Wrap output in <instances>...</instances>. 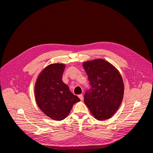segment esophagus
<instances>
[{"mask_svg":"<svg viewBox=\"0 0 153 153\" xmlns=\"http://www.w3.org/2000/svg\"><path fill=\"white\" fill-rule=\"evenodd\" d=\"M78 97H79V98L80 99L81 101H82L83 100H84V98H83V95L82 94H79V95H78Z\"/></svg>","mask_w":153,"mask_h":153,"instance_id":"obj_1","label":"esophagus"}]
</instances>
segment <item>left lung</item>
<instances>
[{
	"label": "left lung",
	"instance_id": "1",
	"mask_svg": "<svg viewBox=\"0 0 153 153\" xmlns=\"http://www.w3.org/2000/svg\"><path fill=\"white\" fill-rule=\"evenodd\" d=\"M89 81L90 89L84 95V102L92 115L99 121L110 119L121 104L124 84L119 71L103 59L83 64Z\"/></svg>",
	"mask_w": 153,
	"mask_h": 153
}]
</instances>
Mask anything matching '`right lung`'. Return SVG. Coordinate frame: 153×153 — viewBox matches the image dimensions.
Instances as JSON below:
<instances>
[{
	"label": "right lung",
	"instance_id": "add662e5",
	"mask_svg": "<svg viewBox=\"0 0 153 153\" xmlns=\"http://www.w3.org/2000/svg\"><path fill=\"white\" fill-rule=\"evenodd\" d=\"M63 64H52L41 72L35 84L36 103L42 112L53 120L61 121L80 101L62 80Z\"/></svg>",
	"mask_w": 153,
	"mask_h": 153
}]
</instances>
